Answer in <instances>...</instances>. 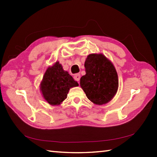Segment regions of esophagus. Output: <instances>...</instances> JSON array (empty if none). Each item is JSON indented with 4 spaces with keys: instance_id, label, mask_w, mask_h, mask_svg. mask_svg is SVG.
<instances>
[{
    "instance_id": "1",
    "label": "esophagus",
    "mask_w": 157,
    "mask_h": 157,
    "mask_svg": "<svg viewBox=\"0 0 157 157\" xmlns=\"http://www.w3.org/2000/svg\"><path fill=\"white\" fill-rule=\"evenodd\" d=\"M74 79H75L77 82H79V79H80V74L79 73H76L75 75H74Z\"/></svg>"
}]
</instances>
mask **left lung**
Wrapping results in <instances>:
<instances>
[{"label":"left lung","instance_id":"left-lung-1","mask_svg":"<svg viewBox=\"0 0 157 157\" xmlns=\"http://www.w3.org/2000/svg\"><path fill=\"white\" fill-rule=\"evenodd\" d=\"M86 75L80 86L88 99L94 104H106L116 95L118 87V74L109 60L102 54H91L84 63Z\"/></svg>","mask_w":157,"mask_h":157}]
</instances>
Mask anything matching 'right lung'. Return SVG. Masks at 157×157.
Listing matches in <instances>:
<instances>
[{
	"mask_svg": "<svg viewBox=\"0 0 157 157\" xmlns=\"http://www.w3.org/2000/svg\"><path fill=\"white\" fill-rule=\"evenodd\" d=\"M78 85L73 77L63 71L62 65L57 62L46 70L40 88L45 100L50 105H58L66 99L70 88Z\"/></svg>",
	"mask_w": 157,
	"mask_h": 157,
	"instance_id": "1",
	"label": "right lung"
}]
</instances>
